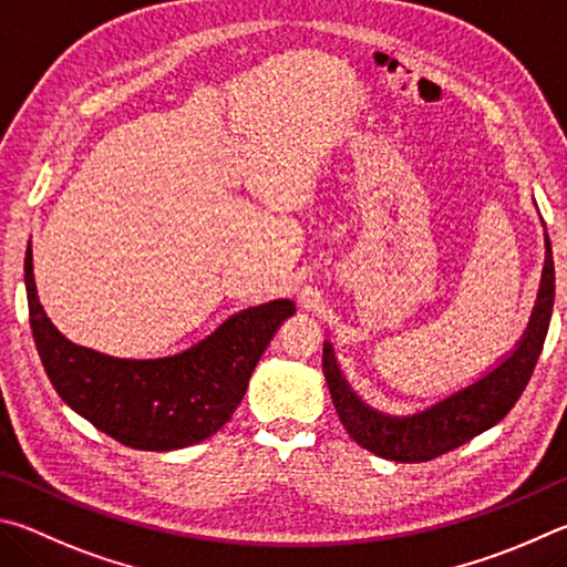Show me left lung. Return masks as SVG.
Returning <instances> with one entry per match:
<instances>
[{"label":"left lung","mask_w":567,"mask_h":567,"mask_svg":"<svg viewBox=\"0 0 567 567\" xmlns=\"http://www.w3.org/2000/svg\"><path fill=\"white\" fill-rule=\"evenodd\" d=\"M553 301L555 266L550 238L545 234V264L538 299H535L528 329L523 331L515 349L505 353L481 379L461 385L458 391L443 395L431 405L403 415L385 413L365 403L351 389V383L346 381L341 363L336 359L333 343L323 341V375L343 429L349 431L361 449L395 463L433 461L493 429L495 423H501L508 415L530 381L545 336H548Z\"/></svg>","instance_id":"obj_1"}]
</instances>
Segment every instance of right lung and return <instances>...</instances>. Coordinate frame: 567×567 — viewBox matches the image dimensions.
<instances>
[{"label":"right lung","instance_id":"add662e5","mask_svg":"<svg viewBox=\"0 0 567 567\" xmlns=\"http://www.w3.org/2000/svg\"><path fill=\"white\" fill-rule=\"evenodd\" d=\"M24 284L39 359L69 409L136 451H178L202 443L231 419L266 346L296 303L244 309L192 349L164 359H116L72 343L49 321L34 284L32 241Z\"/></svg>","mask_w":567,"mask_h":567}]
</instances>
